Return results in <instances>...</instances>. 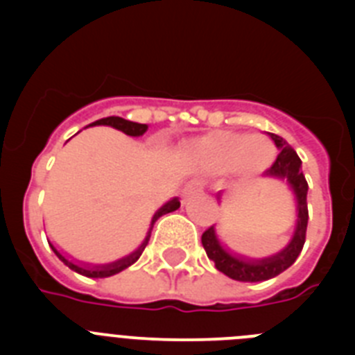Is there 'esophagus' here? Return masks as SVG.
<instances>
[{"label": "esophagus", "mask_w": 355, "mask_h": 355, "mask_svg": "<svg viewBox=\"0 0 355 355\" xmlns=\"http://www.w3.org/2000/svg\"><path fill=\"white\" fill-rule=\"evenodd\" d=\"M205 190V181H200V180H193L190 181V183L184 187L183 190V196L184 197H190V196H196V193L202 192Z\"/></svg>", "instance_id": "34e87169"}]
</instances>
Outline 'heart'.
Masks as SVG:
<instances>
[{
  "instance_id": "1",
  "label": "heart",
  "mask_w": 355,
  "mask_h": 355,
  "mask_svg": "<svg viewBox=\"0 0 355 355\" xmlns=\"http://www.w3.org/2000/svg\"><path fill=\"white\" fill-rule=\"evenodd\" d=\"M193 155L208 171L259 172L270 163L272 147L261 137L216 131L193 144Z\"/></svg>"
}]
</instances>
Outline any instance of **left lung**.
Returning a JSON list of instances; mask_svg holds the SVG:
<instances>
[{
  "label": "left lung",
  "mask_w": 355,
  "mask_h": 355,
  "mask_svg": "<svg viewBox=\"0 0 355 355\" xmlns=\"http://www.w3.org/2000/svg\"><path fill=\"white\" fill-rule=\"evenodd\" d=\"M270 139L274 140L275 147L279 149V155L275 162L272 163L270 168H266L265 175H274V178H281L290 183L291 190L297 197V227L291 241L284 250L272 256V258H265L261 261H247V259L236 258L231 256L222 249L220 241L215 234V227H208L202 233V247H205L208 258L215 263L216 270H220L227 277L234 279V281H243V283H259V281H268V279L275 277V275L283 274L286 268H290L295 263V259L299 258V254L302 252L304 241H306V229H307V181L304 178L302 172V162L297 156L293 149L288 146L284 139H281L279 135L268 133Z\"/></svg>",
  "instance_id": "1"
}]
</instances>
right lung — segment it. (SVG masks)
Instances as JSON below:
<instances>
[{
	"label": "right lung",
	"mask_w": 355,
	"mask_h": 355,
	"mask_svg": "<svg viewBox=\"0 0 355 355\" xmlns=\"http://www.w3.org/2000/svg\"><path fill=\"white\" fill-rule=\"evenodd\" d=\"M90 126H112V128H115V130L122 131V133L130 135V137H140V135H144L147 131V124H139V122H131V121H126V119H122V117L99 119V121L92 122ZM178 208H180V200H178V199L168 200L167 205L162 206V208H159L158 211L155 213V216H153V222H150L149 233H147V236H146V240H144L142 245H140L139 249L135 250L133 254H130L128 258L119 259V261L112 263V265H103V266H81V265H76V263L69 261V259L65 258V256H62V254L58 252V250H56L55 247H53V243H49V245H51L53 252H55L56 256H58V259H60V261H64L65 265H67L69 268H71V270L78 272V274H81V275H87V277H110V275L119 274V272H122V270H124V268L131 266L135 261H137V259L140 258V256H142L144 249H146V245H147V241H149V238H150V231H153V225L156 224V220H158L159 216L167 215V213H171V211H175V209H178Z\"/></svg>",
	"instance_id": "right-lung-1"
}]
</instances>
